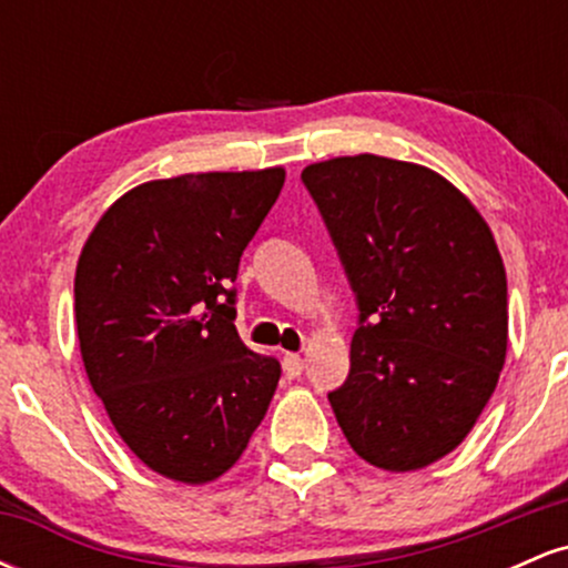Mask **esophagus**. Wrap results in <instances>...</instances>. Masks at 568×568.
Listing matches in <instances>:
<instances>
[{
	"instance_id": "esophagus-1",
	"label": "esophagus",
	"mask_w": 568,
	"mask_h": 568,
	"mask_svg": "<svg viewBox=\"0 0 568 568\" xmlns=\"http://www.w3.org/2000/svg\"><path fill=\"white\" fill-rule=\"evenodd\" d=\"M283 368H285V374L291 376V379H296V376H302V371H304V357L288 352V355L283 357Z\"/></svg>"
}]
</instances>
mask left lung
<instances>
[{"label": "left lung", "mask_w": 568, "mask_h": 568, "mask_svg": "<svg viewBox=\"0 0 568 568\" xmlns=\"http://www.w3.org/2000/svg\"><path fill=\"white\" fill-rule=\"evenodd\" d=\"M357 296L349 376L328 393L368 465L410 473L478 422L507 355V277L478 207L425 165L355 154L306 165Z\"/></svg>", "instance_id": "8db88e82"}]
</instances>
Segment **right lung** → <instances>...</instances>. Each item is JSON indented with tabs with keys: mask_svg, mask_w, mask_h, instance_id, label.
Wrapping results in <instances>:
<instances>
[{
	"mask_svg": "<svg viewBox=\"0 0 568 568\" xmlns=\"http://www.w3.org/2000/svg\"><path fill=\"white\" fill-rule=\"evenodd\" d=\"M283 168L186 173L130 189L84 243L77 336L93 393L149 470L200 486L243 456L280 382L234 328L240 256Z\"/></svg>",
	"mask_w": 568,
	"mask_h": 568,
	"instance_id": "obj_1",
	"label": "right lung"
}]
</instances>
